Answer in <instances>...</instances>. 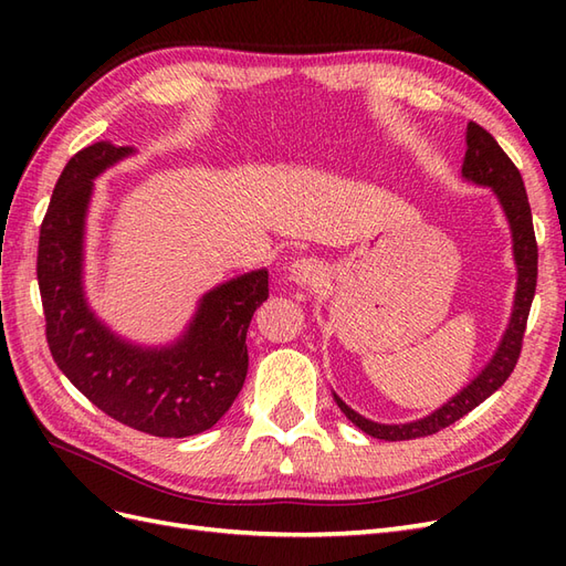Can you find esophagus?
<instances>
[{"label":"esophagus","mask_w":566,"mask_h":566,"mask_svg":"<svg viewBox=\"0 0 566 566\" xmlns=\"http://www.w3.org/2000/svg\"><path fill=\"white\" fill-rule=\"evenodd\" d=\"M287 279L297 283V285H302V287H314L323 281V269L316 260H306V256H304V260H297V262L290 264Z\"/></svg>","instance_id":"34e87169"}]
</instances>
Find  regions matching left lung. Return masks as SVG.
Masks as SVG:
<instances>
[{
	"mask_svg": "<svg viewBox=\"0 0 566 566\" xmlns=\"http://www.w3.org/2000/svg\"><path fill=\"white\" fill-rule=\"evenodd\" d=\"M465 146L468 150H465V158H462V172H460L462 179L474 186L491 188V193L495 200H499V208L510 229L512 262H515V271H517L512 312L499 345H495V352L491 354L484 368L479 370L465 387L458 389V394H453L447 403H441L439 408L432 410V413H427L418 420L375 422L361 413H356L352 406H347L333 391V399L339 406L342 413H345L358 430L375 439L406 441V439L434 434L443 430V427L453 424L462 416H468L472 408L486 401L495 389L503 387V382L510 378V373L520 358L522 337H524L531 302H534L536 273H538V248H536L534 219H531L526 188H524L520 169L512 165V160L505 156V150L499 146V142H495L493 136L476 123H468L465 127Z\"/></svg>",
	"mask_w": 566,
	"mask_h": 566,
	"instance_id": "obj_1",
	"label": "left lung"
}]
</instances>
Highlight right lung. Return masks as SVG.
<instances>
[{
    "label": "right lung",
    "instance_id": "add662e5",
    "mask_svg": "<svg viewBox=\"0 0 566 566\" xmlns=\"http://www.w3.org/2000/svg\"><path fill=\"white\" fill-rule=\"evenodd\" d=\"M136 148L96 142L67 160L40 229L38 281L56 366L117 422L153 437L200 434L227 413L248 375V328L269 297V271L210 287L184 331L163 345L115 333L84 290L94 179Z\"/></svg>",
    "mask_w": 566,
    "mask_h": 566
}]
</instances>
